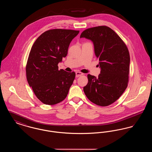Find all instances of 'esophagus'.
<instances>
[{
    "instance_id": "obj_1",
    "label": "esophagus",
    "mask_w": 152,
    "mask_h": 152,
    "mask_svg": "<svg viewBox=\"0 0 152 152\" xmlns=\"http://www.w3.org/2000/svg\"><path fill=\"white\" fill-rule=\"evenodd\" d=\"M83 75H84V73H83L80 72H76V77H79L80 76H82Z\"/></svg>"
}]
</instances>
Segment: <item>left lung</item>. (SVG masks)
I'll return each instance as SVG.
<instances>
[{"label":"left lung","instance_id":"1","mask_svg":"<svg viewBox=\"0 0 152 152\" xmlns=\"http://www.w3.org/2000/svg\"><path fill=\"white\" fill-rule=\"evenodd\" d=\"M80 37L93 42L101 68L98 77L87 75L88 83L83 88L84 92L93 103L108 106L118 99L128 86L130 64L128 49L120 37L105 26L86 29Z\"/></svg>","mask_w":152,"mask_h":152}]
</instances>
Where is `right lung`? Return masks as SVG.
<instances>
[{"label": "right lung", "mask_w": 152, "mask_h": 152, "mask_svg": "<svg viewBox=\"0 0 152 152\" xmlns=\"http://www.w3.org/2000/svg\"><path fill=\"white\" fill-rule=\"evenodd\" d=\"M79 31L48 30L33 44L26 64L27 80L37 98L46 105L63 101L75 78V72L58 70V64L68 53L69 44Z\"/></svg>", "instance_id": "1"}]
</instances>
